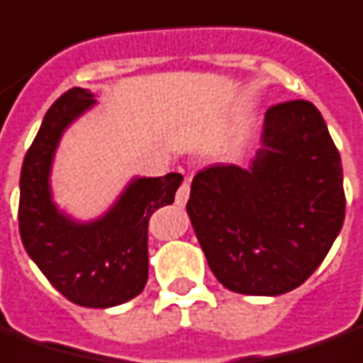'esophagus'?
<instances>
[{
	"label": "esophagus",
	"instance_id": "1",
	"mask_svg": "<svg viewBox=\"0 0 363 363\" xmlns=\"http://www.w3.org/2000/svg\"><path fill=\"white\" fill-rule=\"evenodd\" d=\"M189 192H191V179H184V182L181 184V189L177 192L174 204H177V206H184L186 201H189Z\"/></svg>",
	"mask_w": 363,
	"mask_h": 363
}]
</instances>
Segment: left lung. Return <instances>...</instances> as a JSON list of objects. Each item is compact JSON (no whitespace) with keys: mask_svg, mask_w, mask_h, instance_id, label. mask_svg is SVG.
I'll return each instance as SVG.
<instances>
[{"mask_svg":"<svg viewBox=\"0 0 363 363\" xmlns=\"http://www.w3.org/2000/svg\"><path fill=\"white\" fill-rule=\"evenodd\" d=\"M216 280L246 296H280L312 276L346 214L342 159L310 101L266 111L248 169L199 172L186 202Z\"/></svg>","mask_w":363,"mask_h":363,"instance_id":"1","label":"left lung"}]
</instances>
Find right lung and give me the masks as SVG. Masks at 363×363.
Segmentation results:
<instances>
[{
  "label": "right lung",
  "instance_id": "1",
  "mask_svg": "<svg viewBox=\"0 0 363 363\" xmlns=\"http://www.w3.org/2000/svg\"><path fill=\"white\" fill-rule=\"evenodd\" d=\"M97 105L89 89H69L47 111L19 179V233L29 258L67 300L113 308L143 292L149 278L147 226L174 202L182 174L133 177L105 213L79 220L59 208L51 171L63 133Z\"/></svg>",
  "mask_w": 363,
  "mask_h": 363
}]
</instances>
